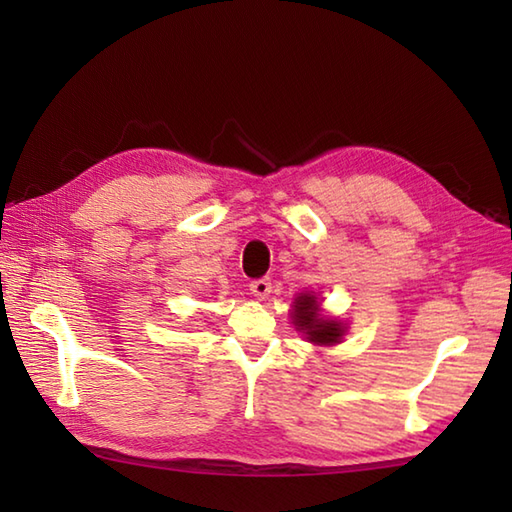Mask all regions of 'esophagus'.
<instances>
[{"instance_id": "obj_1", "label": "esophagus", "mask_w": 512, "mask_h": 512, "mask_svg": "<svg viewBox=\"0 0 512 512\" xmlns=\"http://www.w3.org/2000/svg\"><path fill=\"white\" fill-rule=\"evenodd\" d=\"M270 290H273V284H270L268 277H259L250 281V292H253L257 299H266L270 295Z\"/></svg>"}]
</instances>
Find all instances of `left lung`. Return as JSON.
Wrapping results in <instances>:
<instances>
[{"label":"left lung","mask_w":512,"mask_h":512,"mask_svg":"<svg viewBox=\"0 0 512 512\" xmlns=\"http://www.w3.org/2000/svg\"><path fill=\"white\" fill-rule=\"evenodd\" d=\"M295 325H299V330L306 332L310 343L317 345H332L339 343L343 336V325L325 319L319 314V303L314 295H301L295 301Z\"/></svg>","instance_id":"left-lung-1"}]
</instances>
